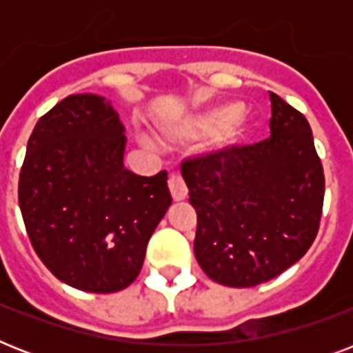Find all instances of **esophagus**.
Instances as JSON below:
<instances>
[{
	"label": "esophagus",
	"instance_id": "34e87169",
	"mask_svg": "<svg viewBox=\"0 0 353 353\" xmlns=\"http://www.w3.org/2000/svg\"><path fill=\"white\" fill-rule=\"evenodd\" d=\"M168 188H170L174 201H181V199L187 198V187H185L183 177L177 172H172L170 177H168Z\"/></svg>",
	"mask_w": 353,
	"mask_h": 353
}]
</instances>
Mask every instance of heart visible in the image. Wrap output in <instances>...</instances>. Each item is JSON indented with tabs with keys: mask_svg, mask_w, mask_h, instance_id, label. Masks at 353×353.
Masks as SVG:
<instances>
[{
	"mask_svg": "<svg viewBox=\"0 0 353 353\" xmlns=\"http://www.w3.org/2000/svg\"><path fill=\"white\" fill-rule=\"evenodd\" d=\"M192 132L199 137H207L216 132L220 133L218 143L220 146H234L245 137L247 126L241 117V104L238 102H225L214 106L196 117L192 124Z\"/></svg>",
	"mask_w": 353,
	"mask_h": 353,
	"instance_id": "b5f03b06",
	"label": "heart"
}]
</instances>
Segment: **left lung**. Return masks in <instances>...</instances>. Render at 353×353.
<instances>
[{
    "label": "left lung",
    "instance_id": "left-lung-1",
    "mask_svg": "<svg viewBox=\"0 0 353 353\" xmlns=\"http://www.w3.org/2000/svg\"><path fill=\"white\" fill-rule=\"evenodd\" d=\"M271 137L181 163L194 254L218 284L251 288L299 262L319 232L324 172L310 122L269 91Z\"/></svg>",
    "mask_w": 353,
    "mask_h": 353
}]
</instances>
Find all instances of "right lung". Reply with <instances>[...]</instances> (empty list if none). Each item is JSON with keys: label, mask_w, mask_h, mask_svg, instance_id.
<instances>
[{"label": "right lung", "mask_w": 353, "mask_h": 353, "mask_svg": "<svg viewBox=\"0 0 353 353\" xmlns=\"http://www.w3.org/2000/svg\"><path fill=\"white\" fill-rule=\"evenodd\" d=\"M124 126L104 97L69 95L36 122L18 199L36 254L58 280L115 293L143 268L146 245L172 203L166 172L124 168Z\"/></svg>", "instance_id": "add662e5"}]
</instances>
